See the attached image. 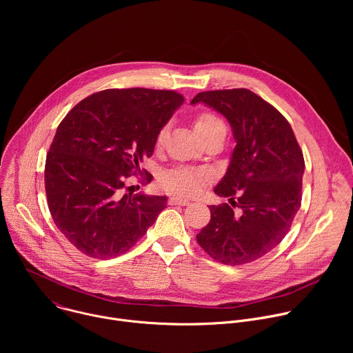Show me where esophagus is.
I'll use <instances>...</instances> for the list:
<instances>
[{"instance_id": "34e87169", "label": "esophagus", "mask_w": 353, "mask_h": 353, "mask_svg": "<svg viewBox=\"0 0 353 353\" xmlns=\"http://www.w3.org/2000/svg\"><path fill=\"white\" fill-rule=\"evenodd\" d=\"M169 204L170 205H181V207H185L190 204V201L183 198V196H170L169 198Z\"/></svg>"}]
</instances>
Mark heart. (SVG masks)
Listing matches in <instances>:
<instances>
[{
    "mask_svg": "<svg viewBox=\"0 0 353 353\" xmlns=\"http://www.w3.org/2000/svg\"><path fill=\"white\" fill-rule=\"evenodd\" d=\"M223 125L221 119L211 113V112H203L199 113L194 121V127L198 135H203L214 128H218ZM168 132V125L162 127L157 135V145L159 146ZM210 181V174L205 170H196L190 168H176L170 169L161 177L162 187L177 195H192L203 188Z\"/></svg>",
    "mask_w": 353,
    "mask_h": 353,
    "instance_id": "obj_1",
    "label": "heart"
}]
</instances>
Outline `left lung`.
I'll list each match as a JSON object with an SVG mask.
<instances>
[{
    "label": "left lung",
    "mask_w": 353,
    "mask_h": 353,
    "mask_svg": "<svg viewBox=\"0 0 353 353\" xmlns=\"http://www.w3.org/2000/svg\"><path fill=\"white\" fill-rule=\"evenodd\" d=\"M195 103L225 116L236 141L226 174L214 190L232 205L210 207L211 221L196 241L225 265L256 261L282 241L300 208L303 154L288 120L254 92H201L191 100Z\"/></svg>",
    "instance_id": "obj_1"
}]
</instances>
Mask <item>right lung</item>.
<instances>
[{
    "mask_svg": "<svg viewBox=\"0 0 353 353\" xmlns=\"http://www.w3.org/2000/svg\"><path fill=\"white\" fill-rule=\"evenodd\" d=\"M183 102L174 90L106 89L60 123L46 158L47 204L81 253L100 260L127 253L166 208V196L132 195L125 181L152 157L159 130Z\"/></svg>",
    "mask_w": 353,
    "mask_h": 353,
    "instance_id": "obj_1",
    "label": "right lung"
}]
</instances>
